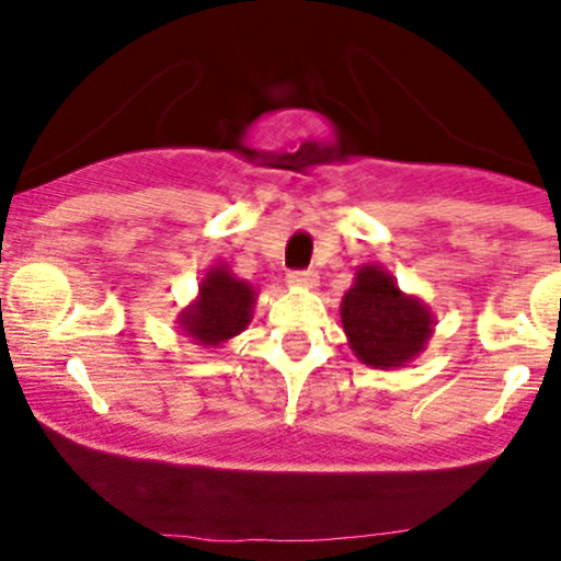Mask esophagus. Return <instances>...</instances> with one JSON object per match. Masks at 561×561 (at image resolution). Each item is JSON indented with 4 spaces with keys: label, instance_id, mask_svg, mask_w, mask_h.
<instances>
[{
    "label": "esophagus",
    "instance_id": "obj_1",
    "mask_svg": "<svg viewBox=\"0 0 561 561\" xmlns=\"http://www.w3.org/2000/svg\"><path fill=\"white\" fill-rule=\"evenodd\" d=\"M313 282H317V272L313 268H293V272H287V285L308 287Z\"/></svg>",
    "mask_w": 561,
    "mask_h": 561
}]
</instances>
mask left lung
I'll return each mask as SVG.
<instances>
[{
	"instance_id": "1",
	"label": "left lung",
	"mask_w": 561,
	"mask_h": 561,
	"mask_svg": "<svg viewBox=\"0 0 561 561\" xmlns=\"http://www.w3.org/2000/svg\"><path fill=\"white\" fill-rule=\"evenodd\" d=\"M340 317L356 356L375 369L411 362L433 332L427 308L403 295L379 266H364L356 274V285L345 293Z\"/></svg>"
}]
</instances>
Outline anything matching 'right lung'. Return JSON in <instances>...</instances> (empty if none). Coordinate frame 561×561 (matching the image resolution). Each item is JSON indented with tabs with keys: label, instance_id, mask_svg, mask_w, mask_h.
<instances>
[{
	"label": "right lung",
	"instance_id": "right-lung-1",
	"mask_svg": "<svg viewBox=\"0 0 561 561\" xmlns=\"http://www.w3.org/2000/svg\"><path fill=\"white\" fill-rule=\"evenodd\" d=\"M255 289L234 279L227 268H210L199 285V300L184 311V330L203 345H218L240 334L250 321Z\"/></svg>",
	"mask_w": 561,
	"mask_h": 561
}]
</instances>
